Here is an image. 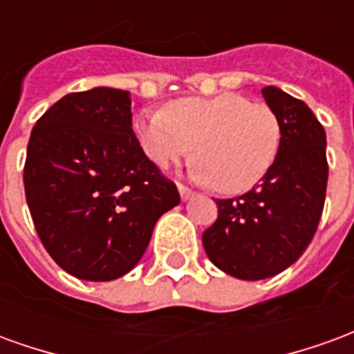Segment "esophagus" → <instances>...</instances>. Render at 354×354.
Listing matches in <instances>:
<instances>
[{
	"instance_id": "1",
	"label": "esophagus",
	"mask_w": 354,
	"mask_h": 354,
	"mask_svg": "<svg viewBox=\"0 0 354 354\" xmlns=\"http://www.w3.org/2000/svg\"><path fill=\"white\" fill-rule=\"evenodd\" d=\"M178 192H180V197H182V201L192 199L193 195H195V193H193L189 187H185V185H182V184H178Z\"/></svg>"
}]
</instances>
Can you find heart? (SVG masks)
I'll list each match as a JSON object with an SVG mask.
<instances>
[{"label": "heart", "instance_id": "b5f03b06", "mask_svg": "<svg viewBox=\"0 0 354 354\" xmlns=\"http://www.w3.org/2000/svg\"><path fill=\"white\" fill-rule=\"evenodd\" d=\"M134 132L161 169L195 149L192 176L231 195L261 182L281 147V124L271 108L237 93L178 98L165 111H142Z\"/></svg>", "mask_w": 354, "mask_h": 354}]
</instances>
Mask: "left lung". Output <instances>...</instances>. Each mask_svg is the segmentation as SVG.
Returning a JSON list of instances; mask_svg holds the SVG:
<instances>
[{
	"instance_id": "1",
	"label": "left lung",
	"mask_w": 354,
	"mask_h": 354,
	"mask_svg": "<svg viewBox=\"0 0 354 354\" xmlns=\"http://www.w3.org/2000/svg\"><path fill=\"white\" fill-rule=\"evenodd\" d=\"M261 94L281 124L279 155L250 192L216 199L218 220L203 233L208 260L241 281L269 279L299 260L326 197V132L319 119L279 87Z\"/></svg>"
}]
</instances>
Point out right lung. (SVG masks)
Listing matches in <instances>:
<instances>
[{"label":"right lung","mask_w":354,"mask_h":354,"mask_svg":"<svg viewBox=\"0 0 354 354\" xmlns=\"http://www.w3.org/2000/svg\"><path fill=\"white\" fill-rule=\"evenodd\" d=\"M131 94H66L35 123L24 189L50 258L83 281H113L146 252L157 220L180 203L132 132Z\"/></svg>","instance_id":"add662e5"}]
</instances>
